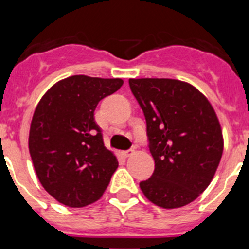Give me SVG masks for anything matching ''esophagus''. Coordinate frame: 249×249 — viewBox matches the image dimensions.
<instances>
[{
    "instance_id": "esophagus-1",
    "label": "esophagus",
    "mask_w": 249,
    "mask_h": 249,
    "mask_svg": "<svg viewBox=\"0 0 249 249\" xmlns=\"http://www.w3.org/2000/svg\"><path fill=\"white\" fill-rule=\"evenodd\" d=\"M133 155V149H129V151H124L123 152V156L124 157H129V156Z\"/></svg>"
}]
</instances>
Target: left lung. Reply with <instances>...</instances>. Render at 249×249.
Masks as SVG:
<instances>
[{
  "label": "left lung",
  "mask_w": 249,
  "mask_h": 249,
  "mask_svg": "<svg viewBox=\"0 0 249 249\" xmlns=\"http://www.w3.org/2000/svg\"><path fill=\"white\" fill-rule=\"evenodd\" d=\"M143 111L155 172L140 187L156 206L191 203L214 177L223 135L211 102L191 83L172 78H129Z\"/></svg>",
  "instance_id": "left-lung-1"
}]
</instances>
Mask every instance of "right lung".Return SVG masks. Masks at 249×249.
Here are the masks:
<instances>
[{"mask_svg":"<svg viewBox=\"0 0 249 249\" xmlns=\"http://www.w3.org/2000/svg\"><path fill=\"white\" fill-rule=\"evenodd\" d=\"M122 85L121 78L76 74L54 83L39 100L28 149L39 182L59 203L78 208L98 201L117 169L93 113Z\"/></svg>","mask_w":249,"mask_h":249,"instance_id":"obj_1","label":"right lung"}]
</instances>
